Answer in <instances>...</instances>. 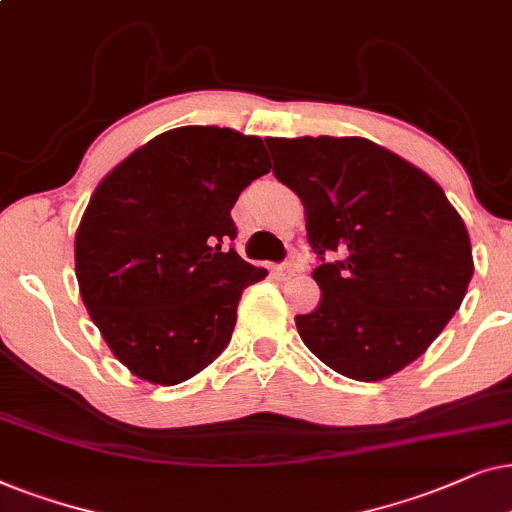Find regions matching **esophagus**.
<instances>
[{"label":"esophagus","mask_w":512,"mask_h":512,"mask_svg":"<svg viewBox=\"0 0 512 512\" xmlns=\"http://www.w3.org/2000/svg\"><path fill=\"white\" fill-rule=\"evenodd\" d=\"M304 267H302V262L299 260H288V262H283V264H278L276 267V276L278 278H292L295 274H299V271H302Z\"/></svg>","instance_id":"esophagus-1"}]
</instances>
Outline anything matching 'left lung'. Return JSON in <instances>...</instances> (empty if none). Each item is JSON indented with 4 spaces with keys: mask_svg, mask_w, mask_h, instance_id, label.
<instances>
[{
    "mask_svg": "<svg viewBox=\"0 0 512 512\" xmlns=\"http://www.w3.org/2000/svg\"><path fill=\"white\" fill-rule=\"evenodd\" d=\"M274 175L304 203L320 264L316 311L297 316L313 356L379 381L424 353L473 278L461 215L438 182L365 138H267Z\"/></svg>",
    "mask_w": 512,
    "mask_h": 512,
    "instance_id": "1",
    "label": "left lung"
}]
</instances>
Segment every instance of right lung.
<instances>
[{"label":"right lung","mask_w":512,"mask_h":512,"mask_svg":"<svg viewBox=\"0 0 512 512\" xmlns=\"http://www.w3.org/2000/svg\"><path fill=\"white\" fill-rule=\"evenodd\" d=\"M269 168L255 135L182 126L93 192L74 238L81 299L135 377L175 386L227 349L241 292L267 276L229 245L231 208Z\"/></svg>","instance_id":"add662e5"}]
</instances>
